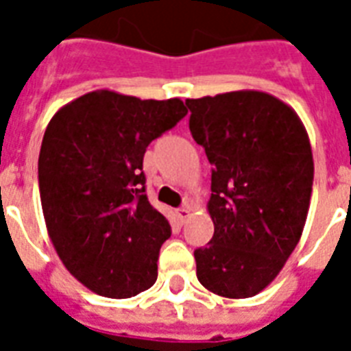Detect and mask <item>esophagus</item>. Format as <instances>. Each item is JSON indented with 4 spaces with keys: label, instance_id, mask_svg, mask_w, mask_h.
Segmentation results:
<instances>
[{
    "label": "esophagus",
    "instance_id": "34e87169",
    "mask_svg": "<svg viewBox=\"0 0 351 351\" xmlns=\"http://www.w3.org/2000/svg\"><path fill=\"white\" fill-rule=\"evenodd\" d=\"M189 217H191V209L187 208V206H184V208H180L176 211V219L180 220V224H184Z\"/></svg>",
    "mask_w": 351,
    "mask_h": 351
}]
</instances>
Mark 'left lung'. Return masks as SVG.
Returning a JSON list of instances; mask_svg holds the SVG:
<instances>
[{"mask_svg":"<svg viewBox=\"0 0 351 351\" xmlns=\"http://www.w3.org/2000/svg\"><path fill=\"white\" fill-rule=\"evenodd\" d=\"M206 149L215 234L195 251L204 288L247 299L275 280L299 244L310 209L313 154L299 114L262 90L186 100Z\"/></svg>","mask_w":351,"mask_h":351,"instance_id":"1","label":"left lung"}]
</instances>
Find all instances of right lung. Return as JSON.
<instances>
[{
    "label": "right lung",
    "instance_id": "add662e5",
    "mask_svg": "<svg viewBox=\"0 0 351 351\" xmlns=\"http://www.w3.org/2000/svg\"><path fill=\"white\" fill-rule=\"evenodd\" d=\"M186 114L180 98L100 89L49 121L38 160L47 233L63 266L90 291L129 299L156 282L171 226L147 200L143 154Z\"/></svg>",
    "mask_w": 351,
    "mask_h": 351
}]
</instances>
